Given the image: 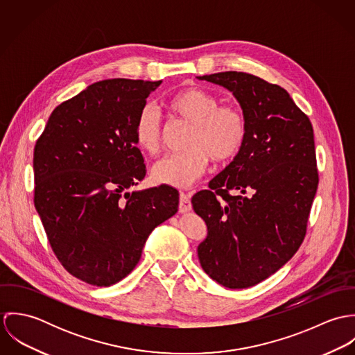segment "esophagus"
<instances>
[{
	"mask_svg": "<svg viewBox=\"0 0 355 355\" xmlns=\"http://www.w3.org/2000/svg\"><path fill=\"white\" fill-rule=\"evenodd\" d=\"M190 209H191V202H190L189 194L182 193L180 194V201H179V211L186 213V211H190Z\"/></svg>",
	"mask_w": 355,
	"mask_h": 355,
	"instance_id": "obj_1",
	"label": "esophagus"
}]
</instances>
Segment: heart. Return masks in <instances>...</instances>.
Instances as JSON below:
<instances>
[{"instance_id":"1","label":"heart","mask_w":355,"mask_h":355,"mask_svg":"<svg viewBox=\"0 0 355 355\" xmlns=\"http://www.w3.org/2000/svg\"><path fill=\"white\" fill-rule=\"evenodd\" d=\"M168 109L191 125L187 152L168 154L158 159L152 169L155 183L172 187H189L198 180L210 158L225 162L241 150L246 138V124L242 113L202 89L189 87L178 92L166 101ZM134 135L144 152H158L162 142V123L158 110L145 105L135 121Z\"/></svg>"}]
</instances>
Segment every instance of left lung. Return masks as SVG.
I'll list each match as a JSON object with an SVG mask.
<instances>
[{"label":"left lung","instance_id":"left-lung-1","mask_svg":"<svg viewBox=\"0 0 355 355\" xmlns=\"http://www.w3.org/2000/svg\"><path fill=\"white\" fill-rule=\"evenodd\" d=\"M198 79L231 92L246 124L235 158L191 198L207 227L198 258L218 284L248 288L279 270L304 241L318 186L313 127L283 87L258 76L228 71Z\"/></svg>","mask_w":355,"mask_h":355}]
</instances>
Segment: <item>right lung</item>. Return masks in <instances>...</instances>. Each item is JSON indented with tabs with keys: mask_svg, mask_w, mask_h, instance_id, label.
<instances>
[{
	"mask_svg": "<svg viewBox=\"0 0 355 355\" xmlns=\"http://www.w3.org/2000/svg\"><path fill=\"white\" fill-rule=\"evenodd\" d=\"M158 82L107 79L60 103L34 149V205L51 249L97 287L124 279L153 230L178 211L179 191H130L146 175L135 121Z\"/></svg>",
	"mask_w": 355,
	"mask_h": 355,
	"instance_id": "obj_1",
	"label": "right lung"
}]
</instances>
